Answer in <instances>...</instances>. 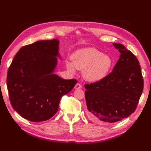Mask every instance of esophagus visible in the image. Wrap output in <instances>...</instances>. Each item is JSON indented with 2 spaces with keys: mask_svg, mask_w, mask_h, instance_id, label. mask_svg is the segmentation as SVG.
<instances>
[{
  "mask_svg": "<svg viewBox=\"0 0 151 151\" xmlns=\"http://www.w3.org/2000/svg\"><path fill=\"white\" fill-rule=\"evenodd\" d=\"M81 87H82V86L79 83H77L76 85H75L74 88H75V89H76V90H78V89H81Z\"/></svg>",
  "mask_w": 151,
  "mask_h": 151,
  "instance_id": "obj_1",
  "label": "esophagus"
}]
</instances>
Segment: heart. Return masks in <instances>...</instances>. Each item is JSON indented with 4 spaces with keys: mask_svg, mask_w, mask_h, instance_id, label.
Returning a JSON list of instances; mask_svg holds the SVG:
<instances>
[{
    "mask_svg": "<svg viewBox=\"0 0 151 151\" xmlns=\"http://www.w3.org/2000/svg\"><path fill=\"white\" fill-rule=\"evenodd\" d=\"M72 62L67 61L66 65L70 71L75 68L83 70V76L88 81L97 82L108 75L112 61L108 55L94 48H86L77 50L71 56Z\"/></svg>",
    "mask_w": 151,
    "mask_h": 151,
    "instance_id": "b5f03b06",
    "label": "heart"
}]
</instances>
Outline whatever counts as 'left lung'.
Here are the masks:
<instances>
[{"label":"left lung","mask_w":151,"mask_h":151,"mask_svg":"<svg viewBox=\"0 0 151 151\" xmlns=\"http://www.w3.org/2000/svg\"><path fill=\"white\" fill-rule=\"evenodd\" d=\"M113 45L120 56L112 72L99 81L84 85L88 116L99 124L115 123L131 115L143 88L137 57L122 44Z\"/></svg>","instance_id":"1"}]
</instances>
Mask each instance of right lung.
<instances>
[{"label":"right lung","instance_id":"add662e5","mask_svg":"<svg viewBox=\"0 0 151 151\" xmlns=\"http://www.w3.org/2000/svg\"><path fill=\"white\" fill-rule=\"evenodd\" d=\"M57 39L24 46L8 71L7 87L13 108L24 119L42 122L56 113L61 97L70 91L76 79L66 80L54 73L59 54Z\"/></svg>","mask_w":151,"mask_h":151}]
</instances>
